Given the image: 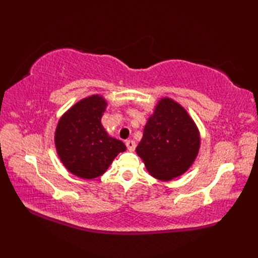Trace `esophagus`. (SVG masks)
I'll use <instances>...</instances> for the list:
<instances>
[{"label": "esophagus", "mask_w": 258, "mask_h": 258, "mask_svg": "<svg viewBox=\"0 0 258 258\" xmlns=\"http://www.w3.org/2000/svg\"><path fill=\"white\" fill-rule=\"evenodd\" d=\"M126 147H127V150H128V151L133 152V151L135 150V147H136L135 142H134V141H132V140L127 141V142H126Z\"/></svg>", "instance_id": "1"}]
</instances>
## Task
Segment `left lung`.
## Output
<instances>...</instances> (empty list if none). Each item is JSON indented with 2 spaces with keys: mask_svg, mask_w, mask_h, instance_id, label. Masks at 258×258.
Listing matches in <instances>:
<instances>
[{
  "mask_svg": "<svg viewBox=\"0 0 258 258\" xmlns=\"http://www.w3.org/2000/svg\"><path fill=\"white\" fill-rule=\"evenodd\" d=\"M201 147V134L188 112L164 96L144 126L143 139L136 153L153 177L172 180L193 165Z\"/></svg>",
  "mask_w": 258,
  "mask_h": 258,
  "instance_id": "left-lung-1",
  "label": "left lung"
}]
</instances>
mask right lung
<instances>
[{
    "label": "right lung",
    "mask_w": 258,
    "mask_h": 258,
    "mask_svg": "<svg viewBox=\"0 0 258 258\" xmlns=\"http://www.w3.org/2000/svg\"><path fill=\"white\" fill-rule=\"evenodd\" d=\"M107 101L101 94L82 98L58 119L54 144L59 161L70 173L84 179L101 176L120 152L122 141L112 138L101 119Z\"/></svg>",
    "instance_id": "add662e5"
}]
</instances>
